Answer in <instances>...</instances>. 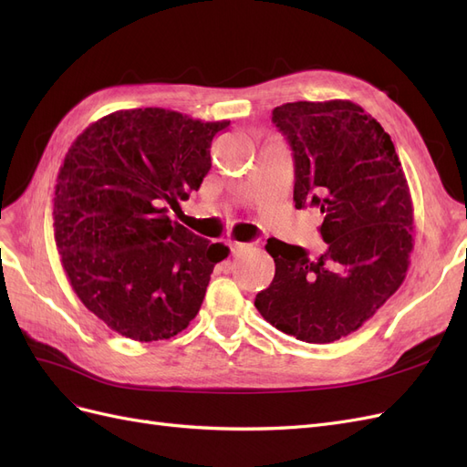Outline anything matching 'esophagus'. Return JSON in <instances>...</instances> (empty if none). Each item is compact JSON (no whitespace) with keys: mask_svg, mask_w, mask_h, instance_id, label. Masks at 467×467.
I'll return each mask as SVG.
<instances>
[{"mask_svg":"<svg viewBox=\"0 0 467 467\" xmlns=\"http://www.w3.org/2000/svg\"><path fill=\"white\" fill-rule=\"evenodd\" d=\"M249 245L242 244V242H230V249H232V255H239V253L245 251Z\"/></svg>","mask_w":467,"mask_h":467,"instance_id":"esophagus-1","label":"esophagus"}]
</instances>
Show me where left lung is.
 <instances>
[{"mask_svg":"<svg viewBox=\"0 0 467 467\" xmlns=\"http://www.w3.org/2000/svg\"><path fill=\"white\" fill-rule=\"evenodd\" d=\"M294 158L296 208L317 206L327 244L312 259L271 237V286L259 314L306 343H333L357 331L401 286L413 249V204L389 134L364 109L298 101L273 110Z\"/></svg>","mask_w":467,"mask_h":467,"instance_id":"left-lung-1","label":"left lung"}]
</instances>
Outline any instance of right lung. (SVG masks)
Returning <instances> with one entry per match:
<instances>
[{
	"instance_id": "obj_1",
	"label": "right lung",
	"mask_w": 467,
	"mask_h": 467,
	"mask_svg": "<svg viewBox=\"0 0 467 467\" xmlns=\"http://www.w3.org/2000/svg\"><path fill=\"white\" fill-rule=\"evenodd\" d=\"M228 126L158 107L117 110L67 150L54 192L56 247L78 298L119 335L161 341L199 314L230 249L169 220L165 204L201 189L212 140Z\"/></svg>"
}]
</instances>
